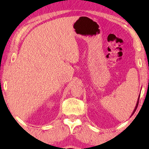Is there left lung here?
I'll use <instances>...</instances> for the list:
<instances>
[{"label": "left lung", "instance_id": "1", "mask_svg": "<svg viewBox=\"0 0 149 149\" xmlns=\"http://www.w3.org/2000/svg\"><path fill=\"white\" fill-rule=\"evenodd\" d=\"M139 98H140V95H139V96H138V99L137 103H136V107H135V109H134V111H133V113H132V116L134 115V113H135V111H136V109H137V107H138V103H139Z\"/></svg>", "mask_w": 149, "mask_h": 149}]
</instances>
